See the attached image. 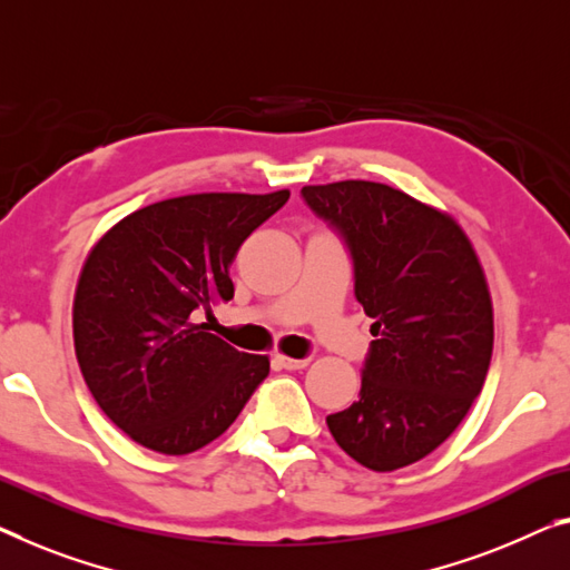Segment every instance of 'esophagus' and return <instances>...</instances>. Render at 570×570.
<instances>
[{"label": "esophagus", "mask_w": 570, "mask_h": 570, "mask_svg": "<svg viewBox=\"0 0 570 570\" xmlns=\"http://www.w3.org/2000/svg\"><path fill=\"white\" fill-rule=\"evenodd\" d=\"M274 363L278 368H286V371H299V368H307L309 366V358H288V355L278 353Z\"/></svg>", "instance_id": "esophagus-1"}]
</instances>
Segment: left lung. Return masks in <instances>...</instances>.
<instances>
[{
    "label": "left lung",
    "mask_w": 570,
    "mask_h": 570,
    "mask_svg": "<svg viewBox=\"0 0 570 570\" xmlns=\"http://www.w3.org/2000/svg\"><path fill=\"white\" fill-rule=\"evenodd\" d=\"M304 202L353 256L355 299L373 320L361 394L330 414L335 443L371 471H396L453 435L481 394L494 307L469 235L394 186H304Z\"/></svg>",
    "instance_id": "obj_1"
}]
</instances>
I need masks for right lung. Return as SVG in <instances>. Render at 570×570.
Here are the masks:
<instances>
[{
    "instance_id": "obj_1",
    "label": "right lung",
    "mask_w": 570,
    "mask_h": 570,
    "mask_svg": "<svg viewBox=\"0 0 570 570\" xmlns=\"http://www.w3.org/2000/svg\"><path fill=\"white\" fill-rule=\"evenodd\" d=\"M274 194H186L148 204L101 235L73 296V347L99 410L142 448L194 453L230 428L268 376L197 322L235 294L230 263L278 212Z\"/></svg>"
}]
</instances>
